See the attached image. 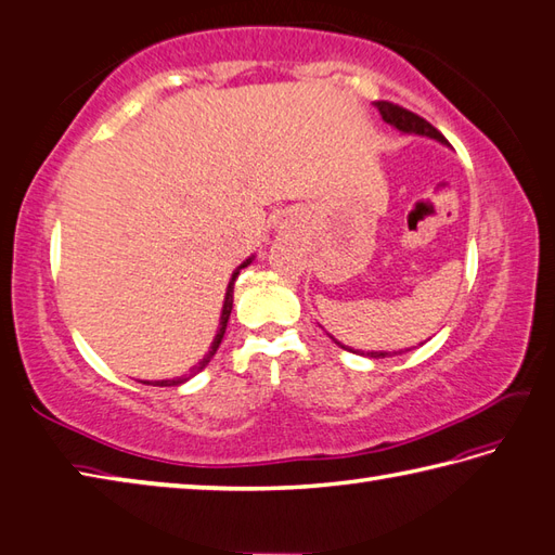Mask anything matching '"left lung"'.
Masks as SVG:
<instances>
[{"label": "left lung", "instance_id": "1", "mask_svg": "<svg viewBox=\"0 0 555 555\" xmlns=\"http://www.w3.org/2000/svg\"><path fill=\"white\" fill-rule=\"evenodd\" d=\"M376 106V111H379V115H382V120L384 122H389L391 128H396L399 132H403V134H421V138H430V140H437L440 144H447V140L442 138L440 132H437L430 122L427 120H423L421 115H415V113H411V111H405V108H401V106H393V103H389V101H376L374 103ZM333 338V336H331ZM336 340V338H333ZM338 343V340H336ZM340 345V343H338ZM340 348H345V345H340ZM348 350V348H345ZM401 352V350H399ZM399 352H386V350H372V352H367V358H374V360H379V358H391V354H399Z\"/></svg>", "mask_w": 555, "mask_h": 555}]
</instances>
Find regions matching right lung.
<instances>
[{
	"mask_svg": "<svg viewBox=\"0 0 555 555\" xmlns=\"http://www.w3.org/2000/svg\"><path fill=\"white\" fill-rule=\"evenodd\" d=\"M254 258L256 256H250V258H246L242 266H238L234 273H232V278H229V285H227V295H224V305H222V313H219V328H217V336L212 338V343H210V350H207V354L205 358L195 364V367L188 372V374H183V376H176V379H162V382H142V384H152V386H179V384H183V382H188L191 379V376H195L197 372H203L205 367H207V362L212 360V354L217 352V348H219V343H222V338H224V331H227V321H229V313H232V307H234V282H236V278H238V273H242V270L246 268V266H250L254 263Z\"/></svg>",
	"mask_w": 555,
	"mask_h": 555,
	"instance_id": "right-lung-1",
	"label": "right lung"
}]
</instances>
